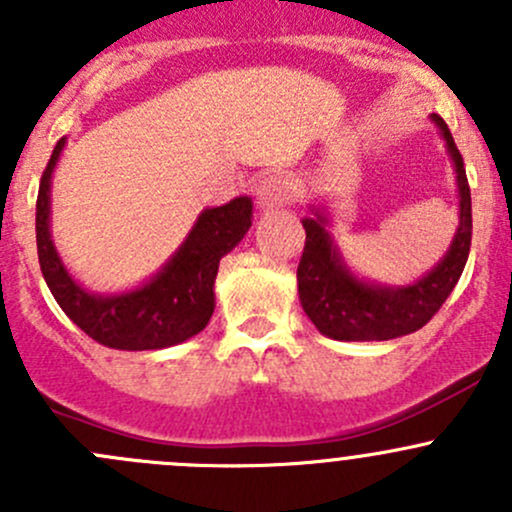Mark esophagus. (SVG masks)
Returning <instances> with one entry per match:
<instances>
[{"mask_svg":"<svg viewBox=\"0 0 512 512\" xmlns=\"http://www.w3.org/2000/svg\"><path fill=\"white\" fill-rule=\"evenodd\" d=\"M289 198H292V180H289V175L285 173L267 175V178H262L260 185H257V205H260L262 210L287 203Z\"/></svg>","mask_w":512,"mask_h":512,"instance_id":"obj_1","label":"esophagus"}]
</instances>
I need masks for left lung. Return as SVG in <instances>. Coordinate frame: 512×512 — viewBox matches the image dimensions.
<instances>
[{"label":"left lung","mask_w":512,"mask_h":512,"mask_svg":"<svg viewBox=\"0 0 512 512\" xmlns=\"http://www.w3.org/2000/svg\"><path fill=\"white\" fill-rule=\"evenodd\" d=\"M456 170L458 227L451 247L421 280L389 287L369 282L344 262L329 227L324 205H309L312 218H304V252L297 267V289L304 314L329 339L339 342H386L421 329L453 292L471 252L473 215L463 158L453 143L446 121L431 113Z\"/></svg>","instance_id":"8db88e82"}]
</instances>
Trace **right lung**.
Here are the masks:
<instances>
[{"mask_svg":"<svg viewBox=\"0 0 512 512\" xmlns=\"http://www.w3.org/2000/svg\"><path fill=\"white\" fill-rule=\"evenodd\" d=\"M66 138L56 143L36 198V250L41 275L66 317L103 347L123 352L165 349L208 327L215 309L220 260L252 225V198L240 195L220 208H205L183 245L143 285L126 292H91L71 277L51 240V175Z\"/></svg>","mask_w":512,"mask_h":512,"instance_id":"right-lung-1","label":"right lung"}]
</instances>
